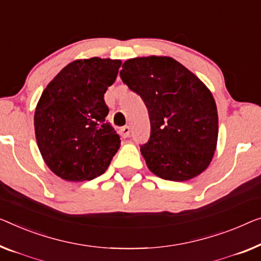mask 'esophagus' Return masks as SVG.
<instances>
[{"instance_id": "1", "label": "esophagus", "mask_w": 261, "mask_h": 261, "mask_svg": "<svg viewBox=\"0 0 261 261\" xmlns=\"http://www.w3.org/2000/svg\"><path fill=\"white\" fill-rule=\"evenodd\" d=\"M119 132H120V136H122L123 138L129 137V135H130V127H129V126H123L122 129L119 130Z\"/></svg>"}]
</instances>
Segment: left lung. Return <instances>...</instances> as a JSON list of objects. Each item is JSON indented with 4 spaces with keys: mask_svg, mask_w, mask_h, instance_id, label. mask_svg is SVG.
Returning <instances> with one entry per match:
<instances>
[{
    "mask_svg": "<svg viewBox=\"0 0 261 261\" xmlns=\"http://www.w3.org/2000/svg\"><path fill=\"white\" fill-rule=\"evenodd\" d=\"M120 79L142 97L151 132L141 152L151 172L184 181L210 165L218 139V112L211 91L179 62L166 56L131 58Z\"/></svg>",
    "mask_w": 261,
    "mask_h": 261,
    "instance_id": "obj_1",
    "label": "left lung"
}]
</instances>
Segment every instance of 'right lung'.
Here are the masks:
<instances>
[{"label": "right lung", "instance_id": "right-lung-1", "mask_svg": "<svg viewBox=\"0 0 261 261\" xmlns=\"http://www.w3.org/2000/svg\"><path fill=\"white\" fill-rule=\"evenodd\" d=\"M119 60L92 57L69 63L46 85L35 110V135L45 164L62 179L91 180L106 172L120 146L106 117L108 87Z\"/></svg>", "mask_w": 261, "mask_h": 261}]
</instances>
